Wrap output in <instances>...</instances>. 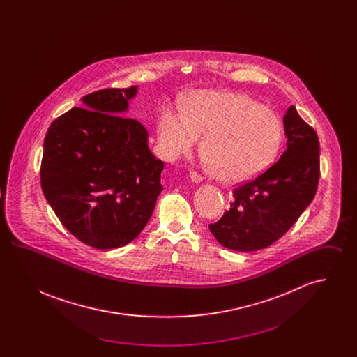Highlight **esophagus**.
Returning a JSON list of instances; mask_svg holds the SVG:
<instances>
[{"mask_svg": "<svg viewBox=\"0 0 357 357\" xmlns=\"http://www.w3.org/2000/svg\"><path fill=\"white\" fill-rule=\"evenodd\" d=\"M190 178H191V181L195 182V183H199V182L202 181V175L198 174L197 171H190Z\"/></svg>", "mask_w": 357, "mask_h": 357, "instance_id": "1", "label": "esophagus"}]
</instances>
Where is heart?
Instances as JSON below:
<instances>
[{
    "label": "heart",
    "mask_w": 357,
    "mask_h": 357,
    "mask_svg": "<svg viewBox=\"0 0 357 357\" xmlns=\"http://www.w3.org/2000/svg\"><path fill=\"white\" fill-rule=\"evenodd\" d=\"M202 158L213 176L241 182L266 170L282 144L280 119L252 98L201 91L187 99L183 115L166 112L159 140L171 158L194 150L199 137Z\"/></svg>",
    "instance_id": "heart-1"
}]
</instances>
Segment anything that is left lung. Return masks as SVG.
Wrapping results in <instances>:
<instances>
[{
	"instance_id": "obj_1",
	"label": "left lung",
	"mask_w": 357,
	"mask_h": 357,
	"mask_svg": "<svg viewBox=\"0 0 357 357\" xmlns=\"http://www.w3.org/2000/svg\"><path fill=\"white\" fill-rule=\"evenodd\" d=\"M287 150L253 181L233 190L230 208L208 229L222 246L255 252L271 246L313 201L320 179L316 131L290 105L284 115Z\"/></svg>"
}]
</instances>
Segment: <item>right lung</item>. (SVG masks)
I'll return each mask as SVG.
<instances>
[{
  "label": "right lung",
  "mask_w": 357,
  "mask_h": 357,
  "mask_svg": "<svg viewBox=\"0 0 357 357\" xmlns=\"http://www.w3.org/2000/svg\"><path fill=\"white\" fill-rule=\"evenodd\" d=\"M136 86L104 88L52 121L40 167L43 192L72 236L105 250L134 241L163 190L165 163L139 120L121 116Z\"/></svg>",
  "instance_id": "add662e5"
}]
</instances>
